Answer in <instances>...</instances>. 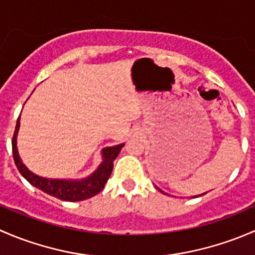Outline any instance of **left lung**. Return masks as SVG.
I'll list each match as a JSON object with an SVG mask.
<instances>
[{"instance_id": "obj_1", "label": "left lung", "mask_w": 255, "mask_h": 255, "mask_svg": "<svg viewBox=\"0 0 255 255\" xmlns=\"http://www.w3.org/2000/svg\"><path fill=\"white\" fill-rule=\"evenodd\" d=\"M160 191H161V190H160ZM161 192H163V191H161ZM163 194H164V192H163ZM202 195H205V194H202ZM202 195H199V196H202ZM195 197H197V196H195Z\"/></svg>"}]
</instances>
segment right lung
<instances>
[{
	"label": "right lung",
	"mask_w": 255,
	"mask_h": 255,
	"mask_svg": "<svg viewBox=\"0 0 255 255\" xmlns=\"http://www.w3.org/2000/svg\"><path fill=\"white\" fill-rule=\"evenodd\" d=\"M18 127H19V117L17 120L16 129H14L13 138H12V153H13L14 164H16L17 169L22 176L27 180L29 184L33 186L38 187L39 190L44 191L45 194L50 195V196L60 199L63 201H81V200H86L89 197L95 196L99 194L102 189L105 187V184L109 180L110 175L112 173L113 169V160L117 158L120 154L121 149L125 144H118V145L110 146L102 150V155H104V161L101 165L99 166L96 171L92 175H90L87 179L81 180V181H69V180H56V179H45V177H40L32 171L28 170L25 168L24 164L20 161L19 155H18L17 146H16V138Z\"/></svg>",
	"instance_id": "obj_1"
}]
</instances>
